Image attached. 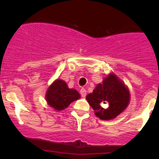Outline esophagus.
Here are the masks:
<instances>
[{"label": "esophagus", "instance_id": "obj_1", "mask_svg": "<svg viewBox=\"0 0 159 159\" xmlns=\"http://www.w3.org/2000/svg\"><path fill=\"white\" fill-rule=\"evenodd\" d=\"M80 93H81V97H83V98L85 97L86 94H87V93H86V90L84 89H81V90H80Z\"/></svg>", "mask_w": 159, "mask_h": 159}]
</instances>
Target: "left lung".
<instances>
[{"label": "left lung", "mask_w": 159, "mask_h": 159, "mask_svg": "<svg viewBox=\"0 0 159 159\" xmlns=\"http://www.w3.org/2000/svg\"><path fill=\"white\" fill-rule=\"evenodd\" d=\"M86 99L96 116L102 120H111L127 108L130 93L125 83L111 73L86 96Z\"/></svg>", "instance_id": "8db88e82"}]
</instances>
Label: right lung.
I'll return each instance as SVG.
<instances>
[{
    "mask_svg": "<svg viewBox=\"0 0 159 159\" xmlns=\"http://www.w3.org/2000/svg\"><path fill=\"white\" fill-rule=\"evenodd\" d=\"M80 94L75 89H68L66 82L57 79L50 85L46 92L48 104L56 111H61L68 108L71 102L80 98Z\"/></svg>",
    "mask_w": 159,
    "mask_h": 159,
    "instance_id": "obj_1",
    "label": "right lung"
}]
</instances>
